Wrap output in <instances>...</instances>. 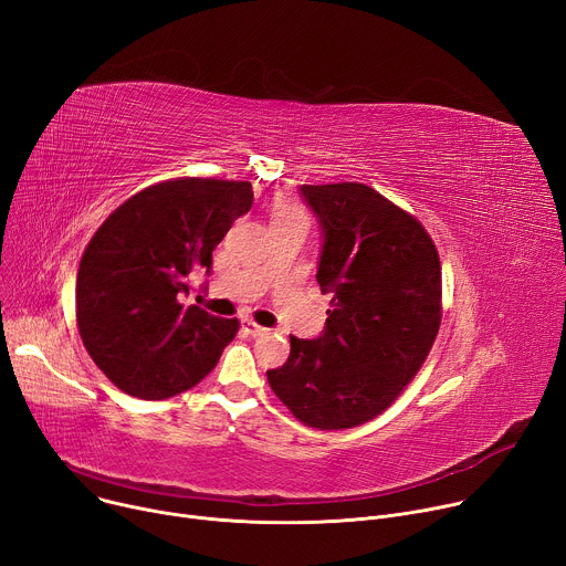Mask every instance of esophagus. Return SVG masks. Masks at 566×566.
Returning <instances> with one entry per match:
<instances>
[{
	"label": "esophagus",
	"mask_w": 566,
	"mask_h": 566,
	"mask_svg": "<svg viewBox=\"0 0 566 566\" xmlns=\"http://www.w3.org/2000/svg\"><path fill=\"white\" fill-rule=\"evenodd\" d=\"M241 329L248 334V336H264L269 329L266 327H262V325H256L254 321H241Z\"/></svg>",
	"instance_id": "esophagus-1"
}]
</instances>
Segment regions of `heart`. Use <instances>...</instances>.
Here are the masks:
<instances>
[{
  "label": "heart",
  "mask_w": 566,
  "mask_h": 566,
  "mask_svg": "<svg viewBox=\"0 0 566 566\" xmlns=\"http://www.w3.org/2000/svg\"><path fill=\"white\" fill-rule=\"evenodd\" d=\"M295 214H302L295 205L291 202V200H286V198H280V200H275V205H273V219H280V217H295Z\"/></svg>",
  "instance_id": "obj_1"
}]
</instances>
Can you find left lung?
Returning <instances> with one entry per match:
<instances>
[{
    "label": "left lung",
    "instance_id": "obj_1",
    "mask_svg": "<svg viewBox=\"0 0 566 566\" xmlns=\"http://www.w3.org/2000/svg\"><path fill=\"white\" fill-rule=\"evenodd\" d=\"M323 226L316 280L334 293L325 332L291 336L269 384L291 413L321 431L364 424L401 395L433 347L442 273L422 223L364 182L302 185Z\"/></svg>",
    "mask_w": 566,
    "mask_h": 566
}]
</instances>
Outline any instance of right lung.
<instances>
[{
  "instance_id": "obj_1",
  "label": "right lung",
  "mask_w": 566,
  "mask_h": 566,
  "mask_svg": "<svg viewBox=\"0 0 566 566\" xmlns=\"http://www.w3.org/2000/svg\"><path fill=\"white\" fill-rule=\"evenodd\" d=\"M250 205V182L176 178L137 191L94 232L76 275V325L119 390L167 399L214 370L239 321L182 293L193 271L210 273L212 250Z\"/></svg>"
}]
</instances>
